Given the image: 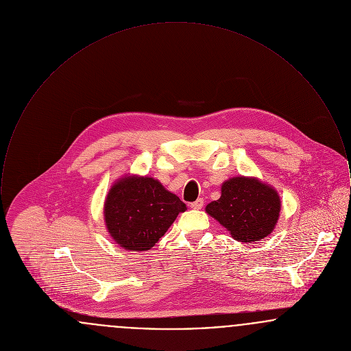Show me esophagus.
I'll return each instance as SVG.
<instances>
[{"instance_id": "1", "label": "esophagus", "mask_w": 351, "mask_h": 351, "mask_svg": "<svg viewBox=\"0 0 351 351\" xmlns=\"http://www.w3.org/2000/svg\"><path fill=\"white\" fill-rule=\"evenodd\" d=\"M202 205H204V200H202V199H197L195 202L191 204V208L195 209V210H199V209L202 208Z\"/></svg>"}]
</instances>
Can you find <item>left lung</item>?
Instances as JSON below:
<instances>
[{"label":"left lung","mask_w":351,"mask_h":351,"mask_svg":"<svg viewBox=\"0 0 351 351\" xmlns=\"http://www.w3.org/2000/svg\"><path fill=\"white\" fill-rule=\"evenodd\" d=\"M282 210L278 191L254 176H234L221 185V197L205 212L218 221L235 241L251 243L274 232Z\"/></svg>","instance_id":"obj_1"}]
</instances>
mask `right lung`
<instances>
[{
	"label": "right lung",
	"mask_w": 351,
	"mask_h": 351,
	"mask_svg": "<svg viewBox=\"0 0 351 351\" xmlns=\"http://www.w3.org/2000/svg\"><path fill=\"white\" fill-rule=\"evenodd\" d=\"M186 210L158 179L126 173L110 186L104 202V221L112 239L129 251H147Z\"/></svg>",
	"instance_id": "right-lung-1"
}]
</instances>
